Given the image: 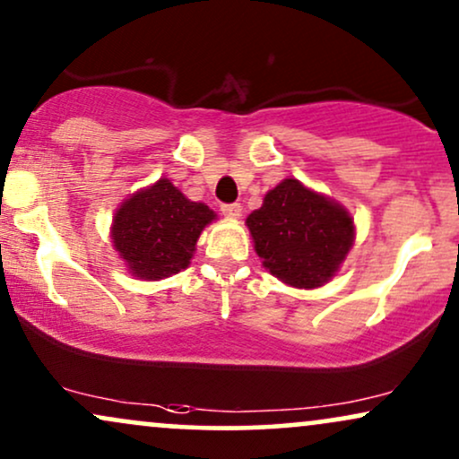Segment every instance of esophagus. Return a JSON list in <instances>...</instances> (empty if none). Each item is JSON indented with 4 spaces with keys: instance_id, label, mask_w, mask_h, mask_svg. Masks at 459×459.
<instances>
[{
    "instance_id": "34e87169",
    "label": "esophagus",
    "mask_w": 459,
    "mask_h": 459,
    "mask_svg": "<svg viewBox=\"0 0 459 459\" xmlns=\"http://www.w3.org/2000/svg\"><path fill=\"white\" fill-rule=\"evenodd\" d=\"M221 212H223L228 219H238L242 212V206L240 204H221Z\"/></svg>"
}]
</instances>
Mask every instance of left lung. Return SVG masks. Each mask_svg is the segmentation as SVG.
<instances>
[{"label": "left lung", "instance_id": "8db88e82", "mask_svg": "<svg viewBox=\"0 0 459 459\" xmlns=\"http://www.w3.org/2000/svg\"><path fill=\"white\" fill-rule=\"evenodd\" d=\"M264 268L292 288L314 290L335 277L354 245V219L335 199L285 178L247 217Z\"/></svg>", "mask_w": 459, "mask_h": 459}]
</instances>
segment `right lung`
<instances>
[{
	"label": "right lung",
	"mask_w": 459,
	"mask_h": 459,
	"mask_svg": "<svg viewBox=\"0 0 459 459\" xmlns=\"http://www.w3.org/2000/svg\"><path fill=\"white\" fill-rule=\"evenodd\" d=\"M217 214L160 178L116 210L111 240L133 277L159 281L191 264L199 234Z\"/></svg>",
	"instance_id": "1"
}]
</instances>
